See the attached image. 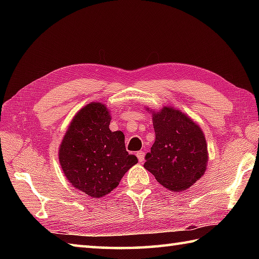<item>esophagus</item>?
I'll return each mask as SVG.
<instances>
[{"label": "esophagus", "instance_id": "obj_1", "mask_svg": "<svg viewBox=\"0 0 259 259\" xmlns=\"http://www.w3.org/2000/svg\"><path fill=\"white\" fill-rule=\"evenodd\" d=\"M137 157H138V160L140 162L145 161V152L144 151H138L137 152Z\"/></svg>", "mask_w": 259, "mask_h": 259}]
</instances>
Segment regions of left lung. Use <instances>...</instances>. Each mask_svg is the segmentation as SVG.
I'll list each match as a JSON object with an SVG mask.
<instances>
[{"label":"left lung","instance_id":"left-lung-1","mask_svg":"<svg viewBox=\"0 0 259 259\" xmlns=\"http://www.w3.org/2000/svg\"><path fill=\"white\" fill-rule=\"evenodd\" d=\"M150 111L156 140L144 167L164 188L177 192L188 189L206 171L205 135L188 115L174 107Z\"/></svg>","mask_w":259,"mask_h":259}]
</instances>
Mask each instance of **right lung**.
<instances>
[{
  "mask_svg": "<svg viewBox=\"0 0 259 259\" xmlns=\"http://www.w3.org/2000/svg\"><path fill=\"white\" fill-rule=\"evenodd\" d=\"M110 120L103 103H88L73 117L60 146L59 160L65 177L92 198L111 192L138 162L125 150L122 131L109 129Z\"/></svg>",
  "mask_w": 259,
  "mask_h": 259,
  "instance_id": "obj_1",
  "label": "right lung"
}]
</instances>
